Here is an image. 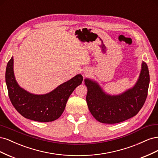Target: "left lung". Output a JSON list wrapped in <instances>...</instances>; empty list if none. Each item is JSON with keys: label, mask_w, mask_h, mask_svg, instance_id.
<instances>
[{"label": "left lung", "mask_w": 158, "mask_h": 158, "mask_svg": "<svg viewBox=\"0 0 158 158\" xmlns=\"http://www.w3.org/2000/svg\"><path fill=\"white\" fill-rule=\"evenodd\" d=\"M88 88L86 102L93 117L100 123L114 124L130 118L139 112L148 95L150 74L142 62L139 78L134 86L119 95L106 94L95 81L84 80Z\"/></svg>", "instance_id": "obj_1"}]
</instances>
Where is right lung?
Segmentation results:
<instances>
[{
  "label": "right lung",
  "instance_id": "1",
  "mask_svg": "<svg viewBox=\"0 0 158 158\" xmlns=\"http://www.w3.org/2000/svg\"><path fill=\"white\" fill-rule=\"evenodd\" d=\"M13 64L12 56L7 64L5 74L9 98L19 113L35 121L51 122L59 118L70 95L83 80L82 76L77 74L48 94H33L19 86L14 77Z\"/></svg>",
  "mask_w": 158,
  "mask_h": 158
}]
</instances>
